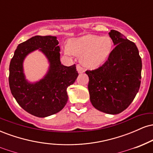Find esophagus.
<instances>
[{"label": "esophagus", "mask_w": 153, "mask_h": 153, "mask_svg": "<svg viewBox=\"0 0 153 153\" xmlns=\"http://www.w3.org/2000/svg\"><path fill=\"white\" fill-rule=\"evenodd\" d=\"M77 70H78V71L80 73H83V72L85 71H84L83 68H82V67L80 65H77Z\"/></svg>", "instance_id": "1"}]
</instances>
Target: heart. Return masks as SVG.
<instances>
[{
    "instance_id": "b5f03b06",
    "label": "heart",
    "mask_w": 153,
    "mask_h": 153,
    "mask_svg": "<svg viewBox=\"0 0 153 153\" xmlns=\"http://www.w3.org/2000/svg\"><path fill=\"white\" fill-rule=\"evenodd\" d=\"M112 47L109 36L88 34L72 40L69 48L66 47L67 54L82 55V62L88 68H98L106 61Z\"/></svg>"
}]
</instances>
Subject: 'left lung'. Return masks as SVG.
Here are the masks:
<instances>
[{"mask_svg": "<svg viewBox=\"0 0 153 153\" xmlns=\"http://www.w3.org/2000/svg\"><path fill=\"white\" fill-rule=\"evenodd\" d=\"M108 34L115 47L102 65L85 73L93 106L104 113L117 114L131 104L137 94L143 65L134 42L116 30Z\"/></svg>", "mask_w": 153, "mask_h": 153, "instance_id": "obj_1", "label": "left lung"}]
</instances>
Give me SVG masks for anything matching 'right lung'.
Masks as SVG:
<instances>
[{
	"label": "right lung",
	"mask_w": 153,
	"mask_h": 153,
	"mask_svg": "<svg viewBox=\"0 0 153 153\" xmlns=\"http://www.w3.org/2000/svg\"><path fill=\"white\" fill-rule=\"evenodd\" d=\"M56 36H35L19 44L9 66V86L17 103L26 111L37 117H46L60 111L68 100L67 88L74 83L78 73L75 64H61L60 49ZM40 48L51 62L46 76L29 84L22 73V61L31 51Z\"/></svg>",
	"instance_id": "right-lung-1"
}]
</instances>
